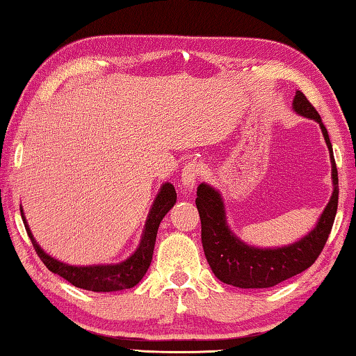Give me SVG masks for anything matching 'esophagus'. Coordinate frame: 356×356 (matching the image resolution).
<instances>
[{
  "instance_id": "obj_1",
  "label": "esophagus",
  "mask_w": 356,
  "mask_h": 356,
  "mask_svg": "<svg viewBox=\"0 0 356 356\" xmlns=\"http://www.w3.org/2000/svg\"><path fill=\"white\" fill-rule=\"evenodd\" d=\"M202 174V166L198 161H190L182 169V184L185 191H191L198 182L200 176Z\"/></svg>"
}]
</instances>
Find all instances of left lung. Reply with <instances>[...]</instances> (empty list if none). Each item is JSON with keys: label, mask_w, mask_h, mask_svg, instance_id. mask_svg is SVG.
<instances>
[{"label": "left lung", "mask_w": 356, "mask_h": 356, "mask_svg": "<svg viewBox=\"0 0 356 356\" xmlns=\"http://www.w3.org/2000/svg\"><path fill=\"white\" fill-rule=\"evenodd\" d=\"M293 109L296 114L317 122L323 133L332 166L334 190L331 200L321 213L317 227L302 239L277 249H258L244 244L231 233L222 196L216 188L201 184L196 191L198 195L196 207L201 218L202 249L212 273L223 284L239 289H270L312 266L328 241L337 212V200H339V179H337V168L328 129L325 128L317 109L309 103L304 93L296 92Z\"/></svg>", "instance_id": "1"}]
</instances>
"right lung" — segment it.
I'll list each match as a JSON object with an SVG mask.
<instances>
[{
    "mask_svg": "<svg viewBox=\"0 0 356 356\" xmlns=\"http://www.w3.org/2000/svg\"><path fill=\"white\" fill-rule=\"evenodd\" d=\"M177 193L172 184H163V187L158 191L156 198L152 206L147 222L143 231V239L139 242V247L131 257L127 258L125 261L118 264H95V266H71V264L61 263L58 259L47 255L41 247L38 245L31 234V229L28 228V223L24 216V211L20 209L22 218H24L25 229L28 233L33 247L41 258V261L46 264L49 270L54 274H58L60 277L70 282L77 289L90 290V291H118L133 289L138 285L140 279L144 277L145 273L152 263V255H154L155 241L158 227H160L163 217L166 216L174 204H176Z\"/></svg>",
    "mask_w": 356,
    "mask_h": 356,
    "instance_id": "1",
    "label": "right lung"
}]
</instances>
